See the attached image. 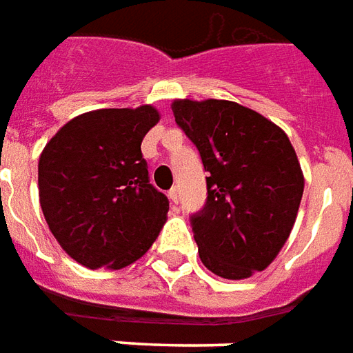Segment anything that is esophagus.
<instances>
[{
	"instance_id": "obj_1",
	"label": "esophagus",
	"mask_w": 353,
	"mask_h": 353,
	"mask_svg": "<svg viewBox=\"0 0 353 353\" xmlns=\"http://www.w3.org/2000/svg\"><path fill=\"white\" fill-rule=\"evenodd\" d=\"M167 196H169V199H171L172 203H179V188H176V186H172Z\"/></svg>"
}]
</instances>
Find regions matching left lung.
Masks as SVG:
<instances>
[{
	"label": "left lung",
	"instance_id": "left-lung-1",
	"mask_svg": "<svg viewBox=\"0 0 353 353\" xmlns=\"http://www.w3.org/2000/svg\"><path fill=\"white\" fill-rule=\"evenodd\" d=\"M172 114L209 172L207 201L190 216L199 259L224 279L262 272L291 234L304 192L287 134L230 101H174Z\"/></svg>",
	"mask_w": 353,
	"mask_h": 353
}]
</instances>
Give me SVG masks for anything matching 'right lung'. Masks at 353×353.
I'll use <instances>...</instances> for the list:
<instances>
[{
	"mask_svg": "<svg viewBox=\"0 0 353 353\" xmlns=\"http://www.w3.org/2000/svg\"><path fill=\"white\" fill-rule=\"evenodd\" d=\"M159 121L152 106L74 117L39 156V203L52 236L87 268L119 270L159 236L169 199L150 184L141 144Z\"/></svg>",
	"mask_w": 353,
	"mask_h": 353,
	"instance_id": "1",
	"label": "right lung"
}]
</instances>
